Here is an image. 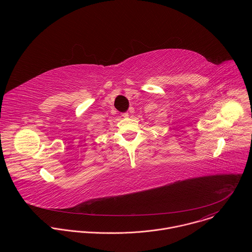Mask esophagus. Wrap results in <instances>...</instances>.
Returning a JSON list of instances; mask_svg holds the SVG:
<instances>
[{
  "label": "esophagus",
  "mask_w": 252,
  "mask_h": 252,
  "mask_svg": "<svg viewBox=\"0 0 252 252\" xmlns=\"http://www.w3.org/2000/svg\"><path fill=\"white\" fill-rule=\"evenodd\" d=\"M122 116H123L124 118H127V117H128V113H123Z\"/></svg>",
  "instance_id": "obj_1"
}]
</instances>
